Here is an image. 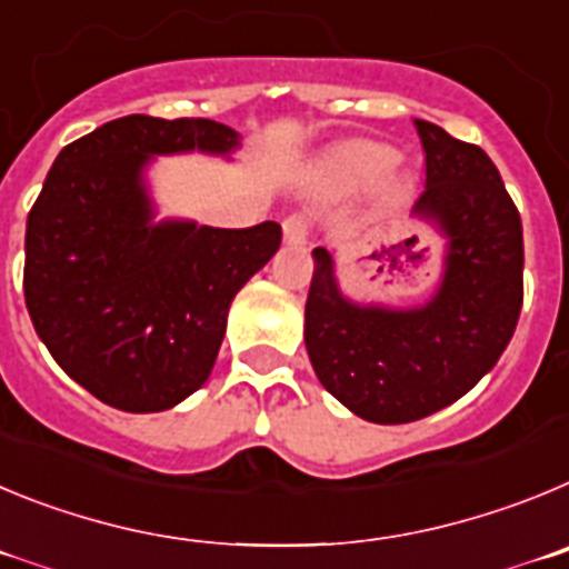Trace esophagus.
<instances>
[{
  "label": "esophagus",
  "instance_id": "34e87169",
  "mask_svg": "<svg viewBox=\"0 0 569 569\" xmlns=\"http://www.w3.org/2000/svg\"><path fill=\"white\" fill-rule=\"evenodd\" d=\"M311 232V218L306 212H291L286 214L283 221V238L286 243H306V238H309Z\"/></svg>",
  "mask_w": 569,
  "mask_h": 569
}]
</instances>
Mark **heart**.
<instances>
[{
    "instance_id": "1",
    "label": "heart",
    "mask_w": 569,
    "mask_h": 569,
    "mask_svg": "<svg viewBox=\"0 0 569 569\" xmlns=\"http://www.w3.org/2000/svg\"><path fill=\"white\" fill-rule=\"evenodd\" d=\"M391 152L377 150V147H366V150H357L355 156H351V170L362 178H373L380 176V172H386L388 167H391Z\"/></svg>"
}]
</instances>
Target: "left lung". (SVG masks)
<instances>
[{"instance_id":"obj_1","label":"left lung","mask_w":569,"mask_h":569,"mask_svg":"<svg viewBox=\"0 0 569 569\" xmlns=\"http://www.w3.org/2000/svg\"><path fill=\"white\" fill-rule=\"evenodd\" d=\"M425 189L411 214L448 234L445 278L422 309L348 303L317 247L306 348L322 388L368 422H413L457 402L496 366L525 300V240L513 198L476 144L417 119Z\"/></svg>"}]
</instances>
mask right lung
Instances as JSON below:
<instances>
[{
  "mask_svg": "<svg viewBox=\"0 0 569 569\" xmlns=\"http://www.w3.org/2000/svg\"><path fill=\"white\" fill-rule=\"evenodd\" d=\"M209 119L124 116L59 152L28 214L24 303L68 377L121 411L178 406L207 382L232 297L280 247V223H150V156L221 152Z\"/></svg>",
  "mask_w": 569,
  "mask_h": 569,
  "instance_id": "obj_1",
  "label": "right lung"
}]
</instances>
